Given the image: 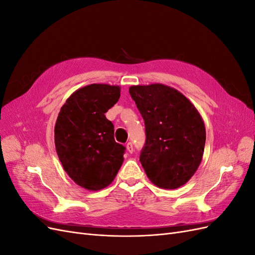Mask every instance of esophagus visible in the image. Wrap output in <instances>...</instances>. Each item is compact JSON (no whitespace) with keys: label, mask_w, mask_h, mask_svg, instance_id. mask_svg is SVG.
<instances>
[{"label":"esophagus","mask_w":255,"mask_h":255,"mask_svg":"<svg viewBox=\"0 0 255 255\" xmlns=\"http://www.w3.org/2000/svg\"><path fill=\"white\" fill-rule=\"evenodd\" d=\"M127 150L128 153H133L134 152V148H133V143L132 142H128L127 143Z\"/></svg>","instance_id":"1"}]
</instances>
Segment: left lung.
Masks as SVG:
<instances>
[{
  "label": "left lung",
  "instance_id": "left-lung-1",
  "mask_svg": "<svg viewBox=\"0 0 255 255\" xmlns=\"http://www.w3.org/2000/svg\"><path fill=\"white\" fill-rule=\"evenodd\" d=\"M129 95L145 126L140 163L159 188L186 184L201 163L206 139L204 122L189 100L163 84L130 86Z\"/></svg>",
  "mask_w": 255,
  "mask_h": 255
}]
</instances>
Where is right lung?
Masks as SVG:
<instances>
[{"instance_id": "right-lung-1", "label": "right lung", "mask_w": 255, "mask_h": 255, "mask_svg": "<svg viewBox=\"0 0 255 255\" xmlns=\"http://www.w3.org/2000/svg\"><path fill=\"white\" fill-rule=\"evenodd\" d=\"M120 87L91 84L80 88L60 109L54 129L58 158L81 187L100 190L114 181L126 148L116 142L105 113L118 102Z\"/></svg>"}]
</instances>
